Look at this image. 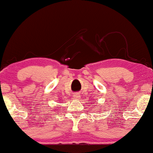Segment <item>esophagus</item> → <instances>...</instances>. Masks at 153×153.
<instances>
[{"instance_id":"esophagus-1","label":"esophagus","mask_w":153,"mask_h":153,"mask_svg":"<svg viewBox=\"0 0 153 153\" xmlns=\"http://www.w3.org/2000/svg\"><path fill=\"white\" fill-rule=\"evenodd\" d=\"M74 97V100H80V98H81V95L79 93H75L74 95V97Z\"/></svg>"}]
</instances>
